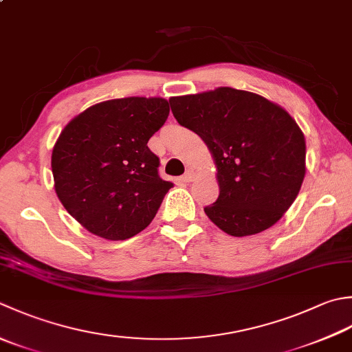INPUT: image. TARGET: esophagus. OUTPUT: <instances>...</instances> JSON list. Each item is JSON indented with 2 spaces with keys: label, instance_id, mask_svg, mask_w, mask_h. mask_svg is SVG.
Returning a JSON list of instances; mask_svg holds the SVG:
<instances>
[{
  "label": "esophagus",
  "instance_id": "obj_1",
  "mask_svg": "<svg viewBox=\"0 0 352 352\" xmlns=\"http://www.w3.org/2000/svg\"><path fill=\"white\" fill-rule=\"evenodd\" d=\"M182 180L184 182V183H189V182H192L194 180V170H186V174L182 177Z\"/></svg>",
  "mask_w": 352,
  "mask_h": 352
}]
</instances>
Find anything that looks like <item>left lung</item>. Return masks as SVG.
<instances>
[{
	"label": "left lung",
	"instance_id": "obj_1",
	"mask_svg": "<svg viewBox=\"0 0 352 352\" xmlns=\"http://www.w3.org/2000/svg\"><path fill=\"white\" fill-rule=\"evenodd\" d=\"M172 114L208 144L219 195L204 212L232 236L259 233L288 210L305 177V139L292 116L230 87L170 98Z\"/></svg>",
	"mask_w": 352,
	"mask_h": 352
}]
</instances>
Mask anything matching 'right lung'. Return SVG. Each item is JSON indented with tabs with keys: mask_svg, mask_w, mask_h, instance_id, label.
Wrapping results in <instances>:
<instances>
[{
	"mask_svg": "<svg viewBox=\"0 0 352 352\" xmlns=\"http://www.w3.org/2000/svg\"><path fill=\"white\" fill-rule=\"evenodd\" d=\"M169 116L162 98L113 99L68 123L54 144L52 172L62 206L88 232L119 241L153 221L172 188L158 175L148 140Z\"/></svg>",
	"mask_w": 352,
	"mask_h": 352,
	"instance_id": "right-lung-1",
	"label": "right lung"
}]
</instances>
